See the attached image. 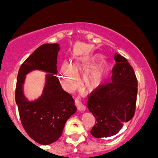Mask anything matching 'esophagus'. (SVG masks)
Here are the masks:
<instances>
[{"instance_id": "obj_1", "label": "esophagus", "mask_w": 158, "mask_h": 158, "mask_svg": "<svg viewBox=\"0 0 158 158\" xmlns=\"http://www.w3.org/2000/svg\"><path fill=\"white\" fill-rule=\"evenodd\" d=\"M75 103H76V107L79 109V111H85V106H84V105L81 102L80 99H79V98H76V99H75Z\"/></svg>"}]
</instances>
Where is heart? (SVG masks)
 <instances>
[{
	"instance_id": "heart-1",
	"label": "heart",
	"mask_w": 158,
	"mask_h": 158,
	"mask_svg": "<svg viewBox=\"0 0 158 158\" xmlns=\"http://www.w3.org/2000/svg\"><path fill=\"white\" fill-rule=\"evenodd\" d=\"M102 60V56L96 54L81 63H73L70 65L63 63L60 68V80L63 87L67 90L74 89L77 85L76 76L88 69L83 76L85 86L93 89L102 85L109 76L110 65L106 61H101Z\"/></svg>"
}]
</instances>
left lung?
I'll return each instance as SVG.
<instances>
[{
  "label": "left lung",
  "mask_w": 158,
  "mask_h": 158,
  "mask_svg": "<svg viewBox=\"0 0 158 158\" xmlns=\"http://www.w3.org/2000/svg\"><path fill=\"white\" fill-rule=\"evenodd\" d=\"M111 82L96 88L88 96L87 108L95 118L91 135L96 138L115 135L133 118L138 81L128 60L116 52Z\"/></svg>",
  "instance_id": "1"
}]
</instances>
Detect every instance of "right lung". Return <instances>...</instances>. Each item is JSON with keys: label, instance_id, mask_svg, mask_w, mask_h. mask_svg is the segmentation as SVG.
Returning <instances> with one entry per match:
<instances>
[{"label": "right lung", "instance_id": "add662e5", "mask_svg": "<svg viewBox=\"0 0 158 158\" xmlns=\"http://www.w3.org/2000/svg\"><path fill=\"white\" fill-rule=\"evenodd\" d=\"M60 49L58 44H43L23 62L17 75L15 100L21 124L32 139L44 145L60 138L66 121L77 109L72 95L62 89L56 76ZM33 70L48 73L41 96L29 101L23 93V84L26 75Z\"/></svg>", "mask_w": 158, "mask_h": 158}]
</instances>
